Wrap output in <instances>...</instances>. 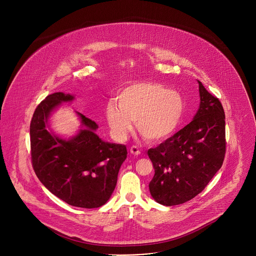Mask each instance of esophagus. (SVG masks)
<instances>
[{"mask_svg":"<svg viewBox=\"0 0 256 256\" xmlns=\"http://www.w3.org/2000/svg\"><path fill=\"white\" fill-rule=\"evenodd\" d=\"M130 153L132 154V155H140V149H138V146H132V147L130 148Z\"/></svg>","mask_w":256,"mask_h":256,"instance_id":"esophagus-1","label":"esophagus"}]
</instances>
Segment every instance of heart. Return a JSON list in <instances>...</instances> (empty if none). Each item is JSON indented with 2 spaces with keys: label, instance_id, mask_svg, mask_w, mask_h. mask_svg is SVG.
<instances>
[{
  "label": "heart",
  "instance_id": "heart-1",
  "mask_svg": "<svg viewBox=\"0 0 256 256\" xmlns=\"http://www.w3.org/2000/svg\"><path fill=\"white\" fill-rule=\"evenodd\" d=\"M105 108V116L114 136L124 138L136 122L138 130L148 140L169 138L186 114V102L178 92L150 82L132 84L122 89Z\"/></svg>",
  "mask_w": 256,
  "mask_h": 256
}]
</instances>
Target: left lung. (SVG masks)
<instances>
[{
    "mask_svg": "<svg viewBox=\"0 0 256 256\" xmlns=\"http://www.w3.org/2000/svg\"><path fill=\"white\" fill-rule=\"evenodd\" d=\"M200 104L188 126L148 150L155 174L153 198L176 206L200 194L223 165L226 153L225 112L221 101L198 81Z\"/></svg>",
    "mask_w": 256,
    "mask_h": 256,
    "instance_id": "obj_1",
    "label": "left lung"
}]
</instances>
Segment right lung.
Returning <instances> with one entry per match:
<instances>
[{
	"instance_id": "1",
	"label": "right lung",
	"mask_w": 256,
	"mask_h": 256,
	"mask_svg": "<svg viewBox=\"0 0 256 256\" xmlns=\"http://www.w3.org/2000/svg\"><path fill=\"white\" fill-rule=\"evenodd\" d=\"M70 94L48 95L36 107L30 122V149L33 170L42 184L66 204L94 208L112 196L120 168L126 159L124 144L102 140L98 124L79 114L85 128L66 140L46 130L50 112Z\"/></svg>"
}]
</instances>
